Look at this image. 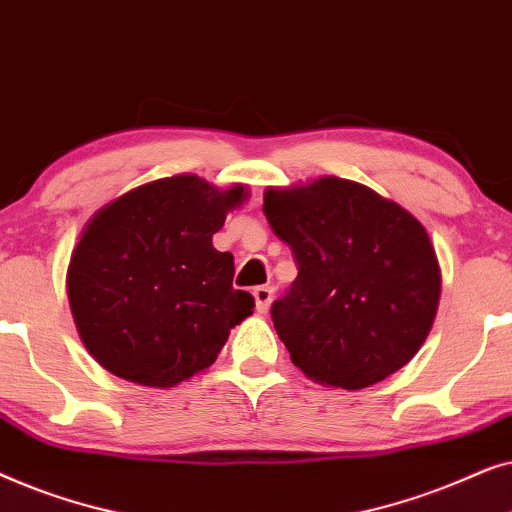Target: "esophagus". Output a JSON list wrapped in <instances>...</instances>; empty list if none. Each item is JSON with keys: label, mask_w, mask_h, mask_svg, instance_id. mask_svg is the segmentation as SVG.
<instances>
[{"label": "esophagus", "mask_w": 512, "mask_h": 512, "mask_svg": "<svg viewBox=\"0 0 512 512\" xmlns=\"http://www.w3.org/2000/svg\"><path fill=\"white\" fill-rule=\"evenodd\" d=\"M254 298H256V312L265 314L272 303V289L270 286H256Z\"/></svg>", "instance_id": "obj_1"}]
</instances>
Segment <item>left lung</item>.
I'll use <instances>...</instances> for the list:
<instances>
[{"label":"left lung","instance_id":"left-lung-1","mask_svg":"<svg viewBox=\"0 0 512 512\" xmlns=\"http://www.w3.org/2000/svg\"><path fill=\"white\" fill-rule=\"evenodd\" d=\"M263 212L298 263L296 282L270 310L293 366L340 389L403 368L440 300V265L422 223L338 177L268 188Z\"/></svg>","mask_w":512,"mask_h":512}]
</instances>
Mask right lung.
Instances as JSON below:
<instances>
[{"mask_svg": "<svg viewBox=\"0 0 512 512\" xmlns=\"http://www.w3.org/2000/svg\"><path fill=\"white\" fill-rule=\"evenodd\" d=\"M244 186L195 174L132 188L102 207L72 251L67 296L83 345L102 368L144 387H174L212 366L230 328L254 312L233 289V254L216 251Z\"/></svg>", "mask_w": 512, "mask_h": 512, "instance_id": "obj_1", "label": "right lung"}]
</instances>
